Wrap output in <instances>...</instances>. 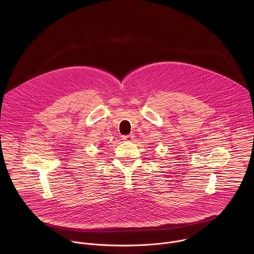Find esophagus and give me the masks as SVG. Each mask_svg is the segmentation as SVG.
<instances>
[{"label": "esophagus", "mask_w": 254, "mask_h": 254, "mask_svg": "<svg viewBox=\"0 0 254 254\" xmlns=\"http://www.w3.org/2000/svg\"><path fill=\"white\" fill-rule=\"evenodd\" d=\"M133 138H134L133 135H127V136H123L122 140L123 141H127V142H131L133 140Z\"/></svg>", "instance_id": "obj_1"}]
</instances>
